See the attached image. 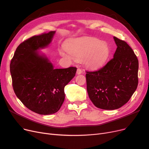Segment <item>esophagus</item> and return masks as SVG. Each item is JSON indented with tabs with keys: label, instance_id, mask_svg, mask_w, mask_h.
I'll return each mask as SVG.
<instances>
[{
	"label": "esophagus",
	"instance_id": "esophagus-1",
	"mask_svg": "<svg viewBox=\"0 0 149 149\" xmlns=\"http://www.w3.org/2000/svg\"><path fill=\"white\" fill-rule=\"evenodd\" d=\"M83 72V70L81 69H80V68H78L77 70V74H81V73Z\"/></svg>",
	"mask_w": 149,
	"mask_h": 149
}]
</instances>
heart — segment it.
<instances>
[{
	"mask_svg": "<svg viewBox=\"0 0 149 149\" xmlns=\"http://www.w3.org/2000/svg\"><path fill=\"white\" fill-rule=\"evenodd\" d=\"M65 49L74 60L83 61L86 66L92 69L102 65L109 54L107 45L93 38L76 39L68 43ZM61 55L68 57L63 52H61Z\"/></svg>",
	"mask_w": 149,
	"mask_h": 149,
	"instance_id": "1",
	"label": "heart"
}]
</instances>
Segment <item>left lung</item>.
<instances>
[{
  "instance_id": "obj_1",
  "label": "left lung",
  "mask_w": 149,
  "mask_h": 149,
  "mask_svg": "<svg viewBox=\"0 0 149 149\" xmlns=\"http://www.w3.org/2000/svg\"><path fill=\"white\" fill-rule=\"evenodd\" d=\"M117 48L113 58L95 71H86L87 91L97 107L117 109L127 103L138 84V60L130 46L113 37Z\"/></svg>"
}]
</instances>
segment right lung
I'll return each mask as SVG.
<instances>
[{"label": "right lung", "mask_w": 149, "mask_h": 149, "mask_svg": "<svg viewBox=\"0 0 149 149\" xmlns=\"http://www.w3.org/2000/svg\"><path fill=\"white\" fill-rule=\"evenodd\" d=\"M55 31L34 36L21 43L10 63L14 91L29 110L40 115L57 112L65 100L64 88L77 68L54 69L48 58L37 52L50 44Z\"/></svg>", "instance_id": "1"}]
</instances>
